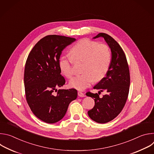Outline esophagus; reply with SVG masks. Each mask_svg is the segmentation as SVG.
Wrapping results in <instances>:
<instances>
[{
  "label": "esophagus",
  "instance_id": "obj_1",
  "mask_svg": "<svg viewBox=\"0 0 154 154\" xmlns=\"http://www.w3.org/2000/svg\"><path fill=\"white\" fill-rule=\"evenodd\" d=\"M78 96H79V97H85V94L81 92V91H79V92H78Z\"/></svg>",
  "mask_w": 154,
  "mask_h": 154
}]
</instances>
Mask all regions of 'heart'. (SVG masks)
<instances>
[{"label":"heart","mask_w":154,"mask_h":154,"mask_svg":"<svg viewBox=\"0 0 154 154\" xmlns=\"http://www.w3.org/2000/svg\"><path fill=\"white\" fill-rule=\"evenodd\" d=\"M71 57L62 56L58 60V67L61 72L68 79L73 75L72 62L83 61L80 75L72 79L69 85L72 88L83 90L94 80L102 79L107 73L112 61V54L105 45L89 39L79 41L69 51Z\"/></svg>","instance_id":"obj_1"}]
</instances>
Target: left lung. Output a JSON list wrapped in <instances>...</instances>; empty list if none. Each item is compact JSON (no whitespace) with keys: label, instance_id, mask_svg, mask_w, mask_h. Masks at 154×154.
Returning a JSON list of instances; mask_svg holds the SVG:
<instances>
[{"label":"left lung","instance_id":"1","mask_svg":"<svg viewBox=\"0 0 154 154\" xmlns=\"http://www.w3.org/2000/svg\"><path fill=\"white\" fill-rule=\"evenodd\" d=\"M102 37L112 52L110 66L103 77L94 89L106 91L102 98L97 93H86V95L94 99L93 109L88 112L94 121L104 124L115 119L122 111L128 97L130 86V72L125 55L119 44L109 35L100 33L93 38Z\"/></svg>","mask_w":154,"mask_h":154}]
</instances>
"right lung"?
<instances>
[{"label": "right lung", "mask_w": 154, "mask_h": 154, "mask_svg": "<svg viewBox=\"0 0 154 154\" xmlns=\"http://www.w3.org/2000/svg\"><path fill=\"white\" fill-rule=\"evenodd\" d=\"M75 40L64 36L48 35L36 44L27 57L24 78L26 100L33 113L46 123L60 121L71 102L77 97L75 89H57L66 82L58 67L60 55ZM54 91L57 92L56 94Z\"/></svg>", "instance_id": "obj_1"}]
</instances>
